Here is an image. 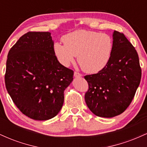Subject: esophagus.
<instances>
[{
  "label": "esophagus",
  "instance_id": "34e87169",
  "mask_svg": "<svg viewBox=\"0 0 147 147\" xmlns=\"http://www.w3.org/2000/svg\"><path fill=\"white\" fill-rule=\"evenodd\" d=\"M74 76H75V77H82V75L78 72H74Z\"/></svg>",
  "mask_w": 147,
  "mask_h": 147
}]
</instances>
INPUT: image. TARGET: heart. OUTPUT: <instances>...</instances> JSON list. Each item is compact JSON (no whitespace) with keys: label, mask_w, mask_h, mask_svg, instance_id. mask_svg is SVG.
Segmentation results:
<instances>
[{"label":"heart","mask_w":147,"mask_h":147,"mask_svg":"<svg viewBox=\"0 0 147 147\" xmlns=\"http://www.w3.org/2000/svg\"><path fill=\"white\" fill-rule=\"evenodd\" d=\"M63 44L55 43L54 52L64 66H68L77 55L78 63L88 73H96L109 63L113 50V40L109 34L79 30L62 38Z\"/></svg>","instance_id":"1"}]
</instances>
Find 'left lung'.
Segmentation results:
<instances>
[{"instance_id": "left-lung-1", "label": "left lung", "mask_w": 147, "mask_h": 147, "mask_svg": "<svg viewBox=\"0 0 147 147\" xmlns=\"http://www.w3.org/2000/svg\"><path fill=\"white\" fill-rule=\"evenodd\" d=\"M107 65L97 74L84 77L88 84L85 101L98 117L122 113L132 102L140 83L142 70L137 51L123 33L114 31Z\"/></svg>"}]
</instances>
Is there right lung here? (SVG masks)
Instances as JSON below:
<instances>
[{
	"instance_id": "right-lung-1",
	"label": "right lung",
	"mask_w": 147,
	"mask_h": 147,
	"mask_svg": "<svg viewBox=\"0 0 147 147\" xmlns=\"http://www.w3.org/2000/svg\"><path fill=\"white\" fill-rule=\"evenodd\" d=\"M48 32H28L10 49L6 62L5 86L22 113L48 120L59 113L64 90L74 72L61 65L54 52Z\"/></svg>"
}]
</instances>
